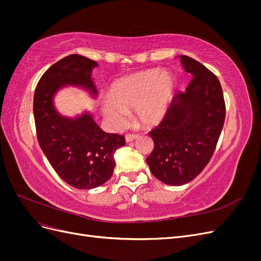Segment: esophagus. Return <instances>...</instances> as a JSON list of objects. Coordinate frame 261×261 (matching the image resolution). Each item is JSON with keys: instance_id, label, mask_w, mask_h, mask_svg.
Instances as JSON below:
<instances>
[{"instance_id": "obj_1", "label": "esophagus", "mask_w": 261, "mask_h": 261, "mask_svg": "<svg viewBox=\"0 0 261 261\" xmlns=\"http://www.w3.org/2000/svg\"><path fill=\"white\" fill-rule=\"evenodd\" d=\"M137 137H138V135H136V134H127V135L125 136V140H126V143H129V141H133Z\"/></svg>"}]
</instances>
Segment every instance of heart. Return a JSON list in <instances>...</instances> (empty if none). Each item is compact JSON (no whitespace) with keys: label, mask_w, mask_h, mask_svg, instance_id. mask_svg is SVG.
I'll return each mask as SVG.
<instances>
[{"label":"heart","mask_w":261,"mask_h":261,"mask_svg":"<svg viewBox=\"0 0 261 261\" xmlns=\"http://www.w3.org/2000/svg\"><path fill=\"white\" fill-rule=\"evenodd\" d=\"M175 88L173 76L164 70L149 69L117 81L102 110L114 127L121 128L127 122L129 110L135 109L138 121L153 126L167 113Z\"/></svg>","instance_id":"b5f03b06"}]
</instances>
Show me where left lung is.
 <instances>
[{"instance_id": "obj_1", "label": "left lung", "mask_w": 261, "mask_h": 261, "mask_svg": "<svg viewBox=\"0 0 261 261\" xmlns=\"http://www.w3.org/2000/svg\"><path fill=\"white\" fill-rule=\"evenodd\" d=\"M180 62L193 78L185 92L173 99L161 123L149 132L154 148L147 158L152 174L173 186L188 183L206 168L225 120L218 77L187 55H180Z\"/></svg>"}]
</instances>
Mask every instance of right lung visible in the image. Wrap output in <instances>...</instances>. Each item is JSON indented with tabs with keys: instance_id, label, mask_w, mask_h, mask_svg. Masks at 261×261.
Listing matches in <instances>:
<instances>
[{
	"instance_id": "obj_1",
	"label": "right lung",
	"mask_w": 261,
	"mask_h": 261,
	"mask_svg": "<svg viewBox=\"0 0 261 261\" xmlns=\"http://www.w3.org/2000/svg\"><path fill=\"white\" fill-rule=\"evenodd\" d=\"M97 65L83 55L70 54L41 76L34 97L38 143L58 175L78 189L105 184L113 174L115 150L125 145L123 135L103 132L90 114L73 120L54 109V93L65 85L81 86L96 96L91 70Z\"/></svg>"
}]
</instances>
